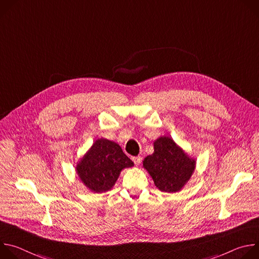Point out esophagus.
<instances>
[{
	"label": "esophagus",
	"instance_id": "34e87169",
	"mask_svg": "<svg viewBox=\"0 0 259 259\" xmlns=\"http://www.w3.org/2000/svg\"><path fill=\"white\" fill-rule=\"evenodd\" d=\"M132 161L134 162V164H135L136 166H138V165L140 164V162H141V158H140V157H133V158H132Z\"/></svg>",
	"mask_w": 259,
	"mask_h": 259
}]
</instances>
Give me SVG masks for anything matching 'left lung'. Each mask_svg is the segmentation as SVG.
<instances>
[{"label": "left lung", "mask_w": 259, "mask_h": 259, "mask_svg": "<svg viewBox=\"0 0 259 259\" xmlns=\"http://www.w3.org/2000/svg\"><path fill=\"white\" fill-rule=\"evenodd\" d=\"M142 163L155 186L165 193L181 191L196 169V159L190 157L169 136L156 139L154 153L145 157Z\"/></svg>", "instance_id": "1"}]
</instances>
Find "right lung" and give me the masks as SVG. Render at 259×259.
Here are the masks:
<instances>
[{
    "instance_id": "obj_1",
    "label": "right lung",
    "mask_w": 259,
    "mask_h": 259,
    "mask_svg": "<svg viewBox=\"0 0 259 259\" xmlns=\"http://www.w3.org/2000/svg\"><path fill=\"white\" fill-rule=\"evenodd\" d=\"M133 166L117 142L98 138L77 163L76 171L88 190L101 194L113 189L123 169Z\"/></svg>"
}]
</instances>
